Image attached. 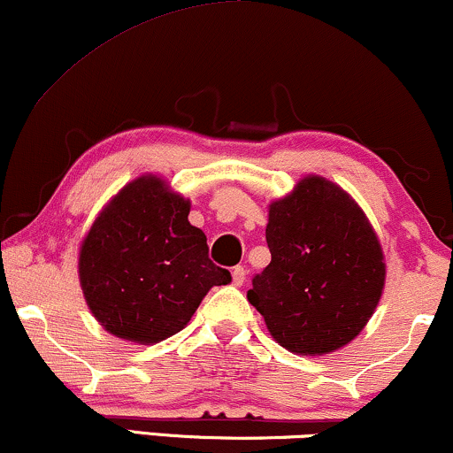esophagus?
<instances>
[{
  "instance_id": "esophagus-1",
  "label": "esophagus",
  "mask_w": 453,
  "mask_h": 453,
  "mask_svg": "<svg viewBox=\"0 0 453 453\" xmlns=\"http://www.w3.org/2000/svg\"><path fill=\"white\" fill-rule=\"evenodd\" d=\"M231 275H233V283H235V286H242V283L245 281V269H243V266H235Z\"/></svg>"
}]
</instances>
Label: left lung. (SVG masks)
<instances>
[{
  "label": "left lung",
  "mask_w": 453,
  "mask_h": 453,
  "mask_svg": "<svg viewBox=\"0 0 453 453\" xmlns=\"http://www.w3.org/2000/svg\"><path fill=\"white\" fill-rule=\"evenodd\" d=\"M271 262L252 279L250 304L271 336L296 355L349 344L376 311L387 279L367 216L349 193L306 176L269 205Z\"/></svg>",
  "instance_id": "1"
}]
</instances>
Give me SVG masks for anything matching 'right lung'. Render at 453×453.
Wrapping results in <instances>:
<instances>
[{
  "mask_svg": "<svg viewBox=\"0 0 453 453\" xmlns=\"http://www.w3.org/2000/svg\"><path fill=\"white\" fill-rule=\"evenodd\" d=\"M188 211L191 201L149 174L126 184L94 220L81 242L80 283L113 336L161 342L191 321L211 288L231 283Z\"/></svg>",
  "mask_w": 453,
  "mask_h": 453,
  "instance_id": "1",
  "label": "right lung"
}]
</instances>
